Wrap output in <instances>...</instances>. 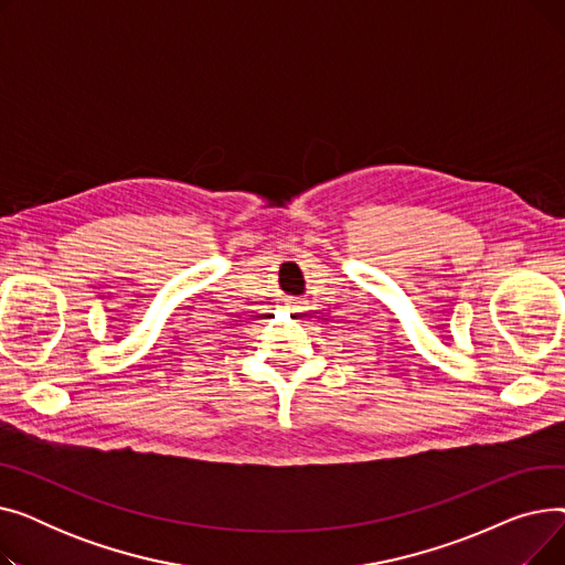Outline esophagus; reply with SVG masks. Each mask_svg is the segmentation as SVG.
<instances>
[{
  "instance_id": "1",
  "label": "esophagus",
  "mask_w": 565,
  "mask_h": 565,
  "mask_svg": "<svg viewBox=\"0 0 565 565\" xmlns=\"http://www.w3.org/2000/svg\"><path fill=\"white\" fill-rule=\"evenodd\" d=\"M302 305H305L302 300H288V302H286V307H288L290 311H302Z\"/></svg>"
}]
</instances>
